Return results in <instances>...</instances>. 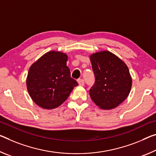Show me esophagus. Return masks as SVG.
I'll use <instances>...</instances> for the list:
<instances>
[{"label":"esophagus","mask_w":156,"mask_h":156,"mask_svg":"<svg viewBox=\"0 0 156 156\" xmlns=\"http://www.w3.org/2000/svg\"><path fill=\"white\" fill-rule=\"evenodd\" d=\"M78 83L79 84V85H81V86H83L85 85V81H84L83 79L80 78V79H78Z\"/></svg>","instance_id":"1"}]
</instances>
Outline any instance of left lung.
Wrapping results in <instances>:
<instances>
[{"label": "left lung", "mask_w": 156, "mask_h": 156, "mask_svg": "<svg viewBox=\"0 0 156 156\" xmlns=\"http://www.w3.org/2000/svg\"><path fill=\"white\" fill-rule=\"evenodd\" d=\"M95 82L90 95L96 105L103 110L113 109L129 94L132 78L126 65L110 51L90 55Z\"/></svg>", "instance_id": "1"}]
</instances>
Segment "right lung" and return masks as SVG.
<instances>
[{
    "label": "right lung",
    "instance_id": "add662e5",
    "mask_svg": "<svg viewBox=\"0 0 156 156\" xmlns=\"http://www.w3.org/2000/svg\"><path fill=\"white\" fill-rule=\"evenodd\" d=\"M65 53L50 51L33 63L26 79L28 91L39 107L54 109L65 102L74 87L78 85L71 77Z\"/></svg>",
    "mask_w": 156,
    "mask_h": 156
}]
</instances>
